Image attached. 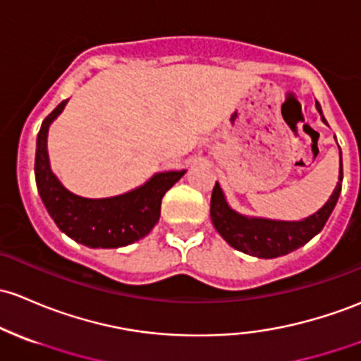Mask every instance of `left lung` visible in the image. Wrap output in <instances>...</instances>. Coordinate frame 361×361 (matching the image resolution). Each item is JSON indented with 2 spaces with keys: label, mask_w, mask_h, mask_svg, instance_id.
Returning <instances> with one entry per match:
<instances>
[{
  "label": "left lung",
  "mask_w": 361,
  "mask_h": 361,
  "mask_svg": "<svg viewBox=\"0 0 361 361\" xmlns=\"http://www.w3.org/2000/svg\"><path fill=\"white\" fill-rule=\"evenodd\" d=\"M317 108L322 115L319 104H317ZM322 120L325 122L324 117ZM341 182H343V160H341L339 169V182H337L332 196L319 212L310 215L308 219L301 220V222H282V220L244 216L228 207L220 184L215 182L210 201L213 227L234 250L258 258L282 257V255H288L290 251L305 246L310 239L315 238L324 228L325 222L334 210L337 197L341 195Z\"/></svg>",
  "instance_id": "8db88e82"
}]
</instances>
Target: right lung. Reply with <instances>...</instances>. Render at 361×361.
Instances as JSON below:
<instances>
[{"label": "right lung", "instance_id": "right-lung-1", "mask_svg": "<svg viewBox=\"0 0 361 361\" xmlns=\"http://www.w3.org/2000/svg\"><path fill=\"white\" fill-rule=\"evenodd\" d=\"M67 102H61L42 120L37 134L34 172L46 210L61 232L87 247H122L139 241L157 226L161 197L185 170L154 173L141 188L114 197L89 200L73 195L51 172L46 146L49 126L63 111Z\"/></svg>", "mask_w": 361, "mask_h": 361}]
</instances>
